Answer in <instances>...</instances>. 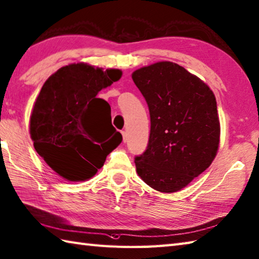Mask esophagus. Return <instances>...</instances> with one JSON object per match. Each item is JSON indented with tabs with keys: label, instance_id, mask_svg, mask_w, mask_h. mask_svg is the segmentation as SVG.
Segmentation results:
<instances>
[{
	"label": "esophagus",
	"instance_id": "obj_1",
	"mask_svg": "<svg viewBox=\"0 0 259 259\" xmlns=\"http://www.w3.org/2000/svg\"><path fill=\"white\" fill-rule=\"evenodd\" d=\"M121 135H122L123 143H125V141H126V134H125V131H121Z\"/></svg>",
	"mask_w": 259,
	"mask_h": 259
}]
</instances>
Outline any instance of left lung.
<instances>
[{
    "instance_id": "1",
    "label": "left lung",
    "mask_w": 259,
    "mask_h": 259,
    "mask_svg": "<svg viewBox=\"0 0 259 259\" xmlns=\"http://www.w3.org/2000/svg\"><path fill=\"white\" fill-rule=\"evenodd\" d=\"M133 79L150 114L148 146L135 157L137 173L157 191H180L217 155L220 123L214 94L199 77L170 62L137 69Z\"/></svg>"
}]
</instances>
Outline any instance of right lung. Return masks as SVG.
I'll return each instance as SVG.
<instances>
[{
  "label": "right lung",
  "instance_id": "add662e5",
  "mask_svg": "<svg viewBox=\"0 0 259 259\" xmlns=\"http://www.w3.org/2000/svg\"><path fill=\"white\" fill-rule=\"evenodd\" d=\"M121 70L72 64L46 80L30 116L37 153L67 181H85L103 166L122 136L111 123L110 104L96 95Z\"/></svg>",
  "mask_w": 259,
  "mask_h": 259
}]
</instances>
